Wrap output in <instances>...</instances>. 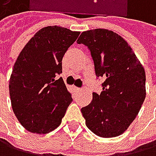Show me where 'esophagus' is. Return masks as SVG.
Segmentation results:
<instances>
[{
  "label": "esophagus",
  "mask_w": 156,
  "mask_h": 156,
  "mask_svg": "<svg viewBox=\"0 0 156 156\" xmlns=\"http://www.w3.org/2000/svg\"><path fill=\"white\" fill-rule=\"evenodd\" d=\"M74 89L76 90V92H80V91H81V88H79V87H76V86L74 87Z\"/></svg>",
  "instance_id": "esophagus-1"
}]
</instances>
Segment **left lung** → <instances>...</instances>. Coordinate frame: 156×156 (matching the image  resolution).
<instances>
[{"mask_svg":"<svg viewBox=\"0 0 156 156\" xmlns=\"http://www.w3.org/2000/svg\"><path fill=\"white\" fill-rule=\"evenodd\" d=\"M77 44L91 51L96 76L105 79L101 94L81 108L88 129L102 138L124 133L146 98L145 69L130 46L118 33L95 29L83 31Z\"/></svg>","mask_w":156,"mask_h":156,"instance_id":"1","label":"left lung"}]
</instances>
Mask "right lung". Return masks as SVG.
Here are the masks:
<instances>
[{"label":"right lung","instance_id":"add662e5","mask_svg":"<svg viewBox=\"0 0 156 156\" xmlns=\"http://www.w3.org/2000/svg\"><path fill=\"white\" fill-rule=\"evenodd\" d=\"M80 35L66 27L39 30L19 54L9 79L15 116L25 129L47 134L61 124L73 101L62 77V58Z\"/></svg>","mask_w":156,"mask_h":156}]
</instances>
